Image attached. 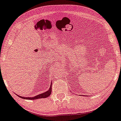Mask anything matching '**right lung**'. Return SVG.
Masks as SVG:
<instances>
[{
    "label": "right lung",
    "mask_w": 121,
    "mask_h": 121,
    "mask_svg": "<svg viewBox=\"0 0 121 121\" xmlns=\"http://www.w3.org/2000/svg\"><path fill=\"white\" fill-rule=\"evenodd\" d=\"M52 84L51 85V86H50V88L48 90V91H47V92L43 93L42 94H40L39 95H38L37 96H34L33 97H22L20 96L19 95H18V96H19V97L22 98V99H42V98H46L48 97L49 96L51 95V92H52Z\"/></svg>",
    "instance_id": "add662e5"
}]
</instances>
